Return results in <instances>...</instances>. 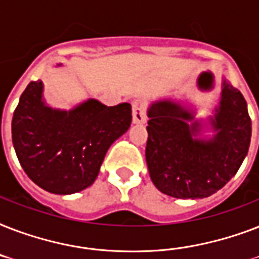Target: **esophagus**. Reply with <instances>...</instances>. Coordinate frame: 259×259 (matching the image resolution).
<instances>
[{"instance_id":"1","label":"esophagus","mask_w":259,"mask_h":259,"mask_svg":"<svg viewBox=\"0 0 259 259\" xmlns=\"http://www.w3.org/2000/svg\"><path fill=\"white\" fill-rule=\"evenodd\" d=\"M133 123L136 125H142L146 122V103L144 99L138 98V99H134L133 103Z\"/></svg>"}]
</instances>
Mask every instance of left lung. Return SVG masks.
<instances>
[{
  "mask_svg": "<svg viewBox=\"0 0 259 259\" xmlns=\"http://www.w3.org/2000/svg\"><path fill=\"white\" fill-rule=\"evenodd\" d=\"M148 117L146 164L156 188L168 196H211L231 180L249 152L247 103L226 78L212 115L197 119L193 106L166 98L150 103Z\"/></svg>",
  "mask_w": 259,
  "mask_h": 259,
  "instance_id": "left-lung-1",
  "label": "left lung"
}]
</instances>
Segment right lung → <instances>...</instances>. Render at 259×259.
Listing matches in <instances>:
<instances>
[{"label":"right lung","instance_id":"obj_1","mask_svg":"<svg viewBox=\"0 0 259 259\" xmlns=\"http://www.w3.org/2000/svg\"><path fill=\"white\" fill-rule=\"evenodd\" d=\"M42 93L41 80L30 82L14 110L12 141L18 161L48 192L83 191L95 181L111 144L130 127L132 106L109 107L90 98L71 110L55 109Z\"/></svg>","mask_w":259,"mask_h":259}]
</instances>
